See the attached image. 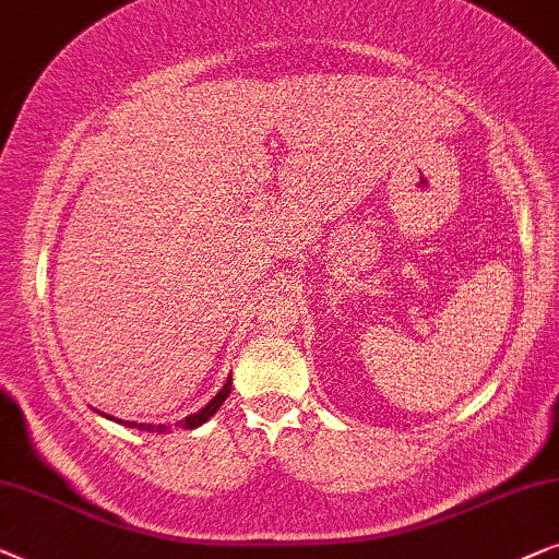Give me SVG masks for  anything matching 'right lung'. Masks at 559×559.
Listing matches in <instances>:
<instances>
[{
	"instance_id": "add662e5",
	"label": "right lung",
	"mask_w": 559,
	"mask_h": 559,
	"mask_svg": "<svg viewBox=\"0 0 559 559\" xmlns=\"http://www.w3.org/2000/svg\"><path fill=\"white\" fill-rule=\"evenodd\" d=\"M229 391H233V378H227V383L222 385V391L210 401V404H206L204 408H199L197 414H191V416H186V419L176 421V427H181V429H197V427H202V424H204L206 419H210V416L217 414V408H219L222 404H225L227 396H229ZM109 419H115V416H109ZM117 421L124 424V427H132V429L158 431V435H163V431L170 429V424H143V421L138 424V421H122V419H117Z\"/></svg>"
}]
</instances>
